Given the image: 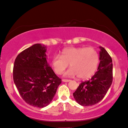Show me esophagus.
Returning a JSON list of instances; mask_svg holds the SVG:
<instances>
[{
	"mask_svg": "<svg viewBox=\"0 0 128 128\" xmlns=\"http://www.w3.org/2000/svg\"><path fill=\"white\" fill-rule=\"evenodd\" d=\"M62 82H70V80H69V79H63L62 80Z\"/></svg>",
	"mask_w": 128,
	"mask_h": 128,
	"instance_id": "1",
	"label": "esophagus"
}]
</instances>
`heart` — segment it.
<instances>
[{
  "label": "heart",
  "mask_w": 128,
  "mask_h": 128,
  "mask_svg": "<svg viewBox=\"0 0 128 128\" xmlns=\"http://www.w3.org/2000/svg\"><path fill=\"white\" fill-rule=\"evenodd\" d=\"M100 62L98 52L91 47H68L64 48L60 55H55L51 60V66L56 74H61L70 64L71 68L66 76H78L84 79L94 74Z\"/></svg>",
  "instance_id": "1"
}]
</instances>
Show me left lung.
Segmentation results:
<instances>
[{"mask_svg": "<svg viewBox=\"0 0 128 128\" xmlns=\"http://www.w3.org/2000/svg\"><path fill=\"white\" fill-rule=\"evenodd\" d=\"M100 48L97 72L89 80L82 82L73 93L77 102L82 106H91L101 101L113 82L112 57L104 48Z\"/></svg>", "mask_w": 128, "mask_h": 128, "instance_id": "1", "label": "left lung"}]
</instances>
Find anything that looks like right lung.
I'll return each mask as SVG.
<instances>
[{"instance_id": "right-lung-1", "label": "right lung", "mask_w": 128, "mask_h": 128, "mask_svg": "<svg viewBox=\"0 0 128 128\" xmlns=\"http://www.w3.org/2000/svg\"><path fill=\"white\" fill-rule=\"evenodd\" d=\"M46 47L35 44L15 58L13 79L20 96L29 105L43 108L50 104L61 79L47 63Z\"/></svg>"}]
</instances>
